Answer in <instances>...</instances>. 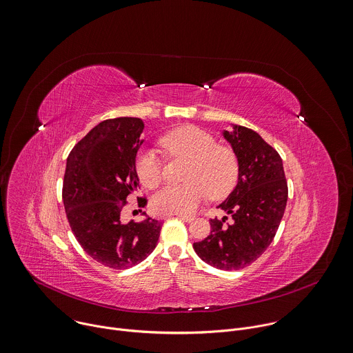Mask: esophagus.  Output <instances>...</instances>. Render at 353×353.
Wrapping results in <instances>:
<instances>
[{"label":"esophagus","mask_w":353,"mask_h":353,"mask_svg":"<svg viewBox=\"0 0 353 353\" xmlns=\"http://www.w3.org/2000/svg\"><path fill=\"white\" fill-rule=\"evenodd\" d=\"M176 216L181 218V219L185 221V222H192V221L194 219L193 215H188V214H176Z\"/></svg>","instance_id":"obj_1"}]
</instances>
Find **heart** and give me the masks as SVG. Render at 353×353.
Here are the masks:
<instances>
[{
    "label": "heart",
    "instance_id": "1",
    "mask_svg": "<svg viewBox=\"0 0 353 353\" xmlns=\"http://www.w3.org/2000/svg\"><path fill=\"white\" fill-rule=\"evenodd\" d=\"M161 148L171 156L189 159L185 179L181 185H167L152 199L159 214H189L207 194L221 200L230 194L240 178V160L236 152L193 125L179 127L160 139ZM139 181L146 188H156L163 178V165L152 149L139 152L135 160Z\"/></svg>",
    "mask_w": 353,
    "mask_h": 353
}]
</instances>
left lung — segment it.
<instances>
[{"instance_id": "1", "label": "left lung", "mask_w": 353, "mask_h": 353, "mask_svg": "<svg viewBox=\"0 0 353 353\" xmlns=\"http://www.w3.org/2000/svg\"><path fill=\"white\" fill-rule=\"evenodd\" d=\"M240 160V178L218 205L230 215L210 221V234L193 244L196 254L222 270H239L255 259L272 243L283 218L288 189L279 153L259 134L243 125L223 131Z\"/></svg>"}]
</instances>
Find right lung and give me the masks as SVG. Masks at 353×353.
<instances>
[{
  "instance_id": "add662e5",
  "label": "right lung",
  "mask_w": 353,
  "mask_h": 353,
  "mask_svg": "<svg viewBox=\"0 0 353 353\" xmlns=\"http://www.w3.org/2000/svg\"><path fill=\"white\" fill-rule=\"evenodd\" d=\"M141 119L99 123L70 152L63 179V204L77 241L97 262L128 269L157 245L161 222L121 221L127 197L139 186L137 153L143 143ZM148 200L139 199L145 207Z\"/></svg>"
}]
</instances>
